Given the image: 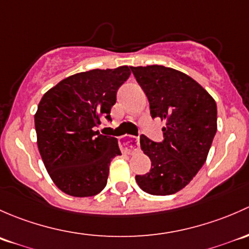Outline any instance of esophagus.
<instances>
[{"mask_svg":"<svg viewBox=\"0 0 249 249\" xmlns=\"http://www.w3.org/2000/svg\"><path fill=\"white\" fill-rule=\"evenodd\" d=\"M120 147H121L124 152L128 153V155H132V153L139 151V139L135 137L127 135L124 139L120 140Z\"/></svg>","mask_w":249,"mask_h":249,"instance_id":"obj_1","label":"esophagus"}]
</instances>
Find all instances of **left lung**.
Here are the masks:
<instances>
[{
  "mask_svg": "<svg viewBox=\"0 0 249 249\" xmlns=\"http://www.w3.org/2000/svg\"><path fill=\"white\" fill-rule=\"evenodd\" d=\"M130 69L147 96L151 116L166 121L162 142L140 137L151 169L135 180L146 193L170 196L193 180L206 160L217 132L216 102L180 71L158 65Z\"/></svg>",
  "mask_w": 249,
  "mask_h": 249,
  "instance_id": "1",
  "label": "left lung"
}]
</instances>
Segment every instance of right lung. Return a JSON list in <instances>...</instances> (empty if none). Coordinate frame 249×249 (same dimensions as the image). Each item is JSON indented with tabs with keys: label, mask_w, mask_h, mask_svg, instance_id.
<instances>
[{
	"label": "right lung",
	"mask_w": 249,
	"mask_h": 249,
	"mask_svg": "<svg viewBox=\"0 0 249 249\" xmlns=\"http://www.w3.org/2000/svg\"><path fill=\"white\" fill-rule=\"evenodd\" d=\"M128 66L74 74L50 89L35 115L38 150L53 183L71 196H93L107 186L109 165L121 155L117 139L99 134L111 120Z\"/></svg>",
	"instance_id": "obj_1"
}]
</instances>
